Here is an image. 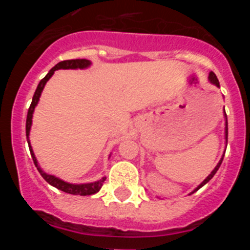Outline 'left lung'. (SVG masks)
<instances>
[{"mask_svg":"<svg viewBox=\"0 0 250 250\" xmlns=\"http://www.w3.org/2000/svg\"><path fill=\"white\" fill-rule=\"evenodd\" d=\"M209 80H210V83H214V85H216V86H219V81H218V79H216V76H215V74H214V72H210V74H209ZM225 139H227V141H228V120L225 121ZM223 158H224V156H223ZM223 158H222V159H220V161H219V163H218V165H216V167H215V169H214V170H213V171H211V173H210V174H209V176H208V178H207V179H205L204 182H203V183H202V184H200V185H199V187L196 188V189H195V190H194V191H193V193H195V191H196V190H199L200 188H202V187H204V185H205V184H207V183H208V182H209V180H210V179H211V178H213V176H214V175H215V173H216V171H218V169H219L220 164H222V161H223ZM193 193H191V194H193Z\"/></svg>","mask_w":250,"mask_h":250,"instance_id":"obj_1","label":"left lung"}]
</instances>
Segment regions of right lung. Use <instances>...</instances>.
Returning a JSON list of instances; mask_svg holds the SVG:
<instances>
[{"mask_svg":"<svg viewBox=\"0 0 250 250\" xmlns=\"http://www.w3.org/2000/svg\"><path fill=\"white\" fill-rule=\"evenodd\" d=\"M89 65H90V61L89 60H85V59L65 60V61H61V62H59L57 65H55L54 67L51 68L50 71H48V74L43 77L42 80L40 81L36 91H35V94H34V98H32V103H31L30 107H28L27 119H26V136H27L28 144H30V141H28V134H30L31 124H32V114H34L35 106H36L37 103H39V99H40V96H41V92H42L43 87H45V85H46V83L48 81V79H50V77L54 75V72L56 71V70H60V68H85V67H87ZM28 147H30L31 156H32V160H34L35 165H36L37 170H39V173L41 174V176L45 179L48 184H51L52 187L57 188L59 190H62V191H65V193H68V194H74V195H92V194L98 193V191L100 190L101 187H103V184H104V182L106 180V178H103L101 180H99V182L90 183V184H79V185L68 184V183L62 182L61 179L56 178V176H54V175H48V174H46L45 171H42V170H41V167H39V164H37V160H36V158H35L34 151H32V149H31V145H28Z\"/></svg>","mask_w":250,"mask_h":250,"instance_id":"obj_1","label":"right lung"}]
</instances>
